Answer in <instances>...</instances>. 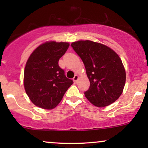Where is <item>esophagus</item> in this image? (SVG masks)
<instances>
[{"mask_svg": "<svg viewBox=\"0 0 148 148\" xmlns=\"http://www.w3.org/2000/svg\"><path fill=\"white\" fill-rule=\"evenodd\" d=\"M78 79H79V76L77 75H75L74 77H73V81L75 83H77V82Z\"/></svg>", "mask_w": 148, "mask_h": 148, "instance_id": "esophagus-1", "label": "esophagus"}]
</instances>
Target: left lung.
Here are the masks:
<instances>
[{
  "label": "left lung",
  "instance_id": "obj_1",
  "mask_svg": "<svg viewBox=\"0 0 148 148\" xmlns=\"http://www.w3.org/2000/svg\"><path fill=\"white\" fill-rule=\"evenodd\" d=\"M80 56L90 83L84 93L97 107L112 104L123 92L126 72L118 54L104 44L91 40H79L71 44Z\"/></svg>",
  "mask_w": 148,
  "mask_h": 148
}]
</instances>
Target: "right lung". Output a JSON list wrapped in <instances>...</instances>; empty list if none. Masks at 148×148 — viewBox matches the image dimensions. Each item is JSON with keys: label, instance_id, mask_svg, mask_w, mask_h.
Instances as JSON below:
<instances>
[{"label": "right lung", "instance_id": "obj_1", "mask_svg": "<svg viewBox=\"0 0 148 148\" xmlns=\"http://www.w3.org/2000/svg\"><path fill=\"white\" fill-rule=\"evenodd\" d=\"M69 42L47 41L30 54L24 70L25 92L34 105L51 110L59 104L73 84L58 66L59 58L67 50Z\"/></svg>", "mask_w": 148, "mask_h": 148}]
</instances>
